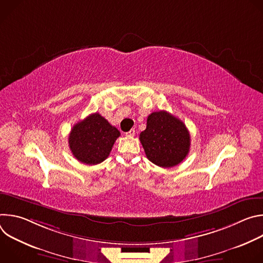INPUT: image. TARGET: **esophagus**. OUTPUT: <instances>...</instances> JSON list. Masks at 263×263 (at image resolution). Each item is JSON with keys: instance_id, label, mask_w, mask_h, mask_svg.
Masks as SVG:
<instances>
[{"instance_id": "1", "label": "esophagus", "mask_w": 263, "mask_h": 263, "mask_svg": "<svg viewBox=\"0 0 263 263\" xmlns=\"http://www.w3.org/2000/svg\"><path fill=\"white\" fill-rule=\"evenodd\" d=\"M135 135V129H131L129 132L126 133V136H129V137H132Z\"/></svg>"}]
</instances>
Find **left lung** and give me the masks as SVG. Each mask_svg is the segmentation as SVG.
Returning <instances> with one entry per match:
<instances>
[{
    "instance_id": "1",
    "label": "left lung",
    "mask_w": 263,
    "mask_h": 263,
    "mask_svg": "<svg viewBox=\"0 0 263 263\" xmlns=\"http://www.w3.org/2000/svg\"><path fill=\"white\" fill-rule=\"evenodd\" d=\"M146 158L160 167L178 165L187 156L191 135L185 124L164 110L147 117L146 128L139 135Z\"/></svg>"
}]
</instances>
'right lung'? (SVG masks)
Masks as SVG:
<instances>
[{
  "instance_id": "obj_1",
  "label": "right lung",
  "mask_w": 263,
  "mask_h": 263,
  "mask_svg": "<svg viewBox=\"0 0 263 263\" xmlns=\"http://www.w3.org/2000/svg\"><path fill=\"white\" fill-rule=\"evenodd\" d=\"M120 131L99 114H92L74 125L68 136L69 148L77 160L95 165L110 154Z\"/></svg>"
}]
</instances>
